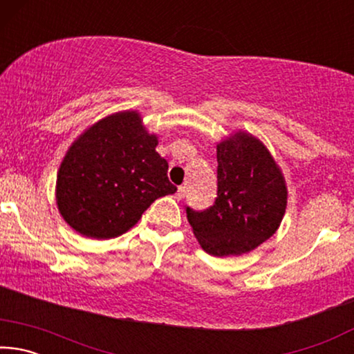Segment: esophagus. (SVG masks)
<instances>
[{
  "instance_id": "34e87169",
  "label": "esophagus",
  "mask_w": 354,
  "mask_h": 354,
  "mask_svg": "<svg viewBox=\"0 0 354 354\" xmlns=\"http://www.w3.org/2000/svg\"><path fill=\"white\" fill-rule=\"evenodd\" d=\"M184 196H185V187H184V185H179L178 192H176V198L178 200H183Z\"/></svg>"
}]
</instances>
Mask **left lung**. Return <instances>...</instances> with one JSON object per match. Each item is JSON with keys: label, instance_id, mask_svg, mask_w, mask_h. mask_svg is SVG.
Wrapping results in <instances>:
<instances>
[{"label": "left lung", "instance_id": "left-lung-1", "mask_svg": "<svg viewBox=\"0 0 354 354\" xmlns=\"http://www.w3.org/2000/svg\"><path fill=\"white\" fill-rule=\"evenodd\" d=\"M217 198L211 207H185L195 237L212 256L243 254L277 232L287 189L262 143L237 133L217 145Z\"/></svg>", "mask_w": 354, "mask_h": 354}]
</instances>
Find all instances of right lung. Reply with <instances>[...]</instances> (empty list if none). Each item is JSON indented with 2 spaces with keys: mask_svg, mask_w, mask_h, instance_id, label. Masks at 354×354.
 Masks as SVG:
<instances>
[{
  "mask_svg": "<svg viewBox=\"0 0 354 354\" xmlns=\"http://www.w3.org/2000/svg\"><path fill=\"white\" fill-rule=\"evenodd\" d=\"M137 112L95 123L73 145L57 173L59 212L80 234L112 239L131 230L160 196L175 194L169 164L156 151Z\"/></svg>",
  "mask_w": 354,
  "mask_h": 354,
  "instance_id": "right-lung-1",
  "label": "right lung"
}]
</instances>
